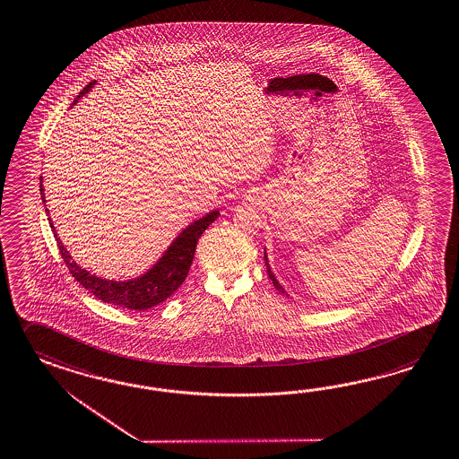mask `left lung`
Masks as SVG:
<instances>
[{"mask_svg":"<svg viewBox=\"0 0 459 459\" xmlns=\"http://www.w3.org/2000/svg\"><path fill=\"white\" fill-rule=\"evenodd\" d=\"M264 259H266V256H264ZM266 268H268V274H270L271 280H273V284H274V288H278L280 291H282L284 293V290H282L281 286H280V282L276 281V278H274V274L271 273L270 266H268V259H266Z\"/></svg>","mask_w":459,"mask_h":459,"instance_id":"obj_1","label":"left lung"}]
</instances>
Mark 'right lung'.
<instances>
[{
	"label": "right lung",
	"instance_id": "obj_1",
	"mask_svg": "<svg viewBox=\"0 0 459 459\" xmlns=\"http://www.w3.org/2000/svg\"><path fill=\"white\" fill-rule=\"evenodd\" d=\"M93 84L94 82L86 84L82 88V91L78 94V98L73 101V105L82 98V94L88 93L93 88ZM39 193H41L43 203H47L45 189H43L41 183H39ZM218 216H220V212H212L210 214L200 218L198 221L189 224L188 228L173 241V245L168 247L163 258L160 259L152 270L144 273L138 280H130V281H108V280L98 278L91 273L80 268L74 261H71L68 251L59 241L51 220H49V226L53 228L61 258L65 261V264L68 266L71 276L80 282L84 290H88L90 293L94 294L103 303H111V305L119 306V307L144 311V309H150L153 306L163 303L186 280L191 263L195 258L198 239L203 235V231Z\"/></svg>",
	"mask_w": 459,
	"mask_h": 459
}]
</instances>
